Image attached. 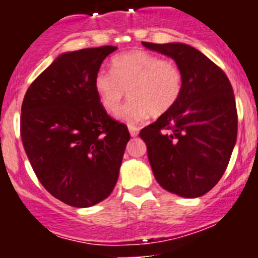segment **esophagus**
Masks as SVG:
<instances>
[{
    "label": "esophagus",
    "instance_id": "34e87169",
    "mask_svg": "<svg viewBox=\"0 0 258 258\" xmlns=\"http://www.w3.org/2000/svg\"><path fill=\"white\" fill-rule=\"evenodd\" d=\"M129 133H131L132 137H137L138 136V127L137 126H133V125H129Z\"/></svg>",
    "mask_w": 258,
    "mask_h": 258
}]
</instances>
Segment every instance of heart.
Returning a JSON list of instances; mask_svg holds the SVG:
<instances>
[{
    "mask_svg": "<svg viewBox=\"0 0 258 258\" xmlns=\"http://www.w3.org/2000/svg\"><path fill=\"white\" fill-rule=\"evenodd\" d=\"M111 70H99L94 77V90L102 106L116 112L127 94L131 99L120 117L127 124L143 121L151 113L163 115L181 97L183 76L170 60L143 50H133L115 56Z\"/></svg>",
    "mask_w": 258,
    "mask_h": 258,
    "instance_id": "obj_1",
    "label": "heart"
}]
</instances>
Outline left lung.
<instances>
[{
  "mask_svg": "<svg viewBox=\"0 0 258 258\" xmlns=\"http://www.w3.org/2000/svg\"><path fill=\"white\" fill-rule=\"evenodd\" d=\"M142 45L172 58L183 76L177 103L140 133L150 165L164 190L187 199L199 198L220 181L236 143L231 84L220 67L190 45Z\"/></svg>",
  "mask_w": 258,
  "mask_h": 258,
  "instance_id": "left-lung-1",
  "label": "left lung"
}]
</instances>
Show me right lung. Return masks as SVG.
Segmentation results:
<instances>
[{
    "instance_id": "1",
    "label": "right lung",
    "mask_w": 258,
    "mask_h": 258,
    "mask_svg": "<svg viewBox=\"0 0 258 258\" xmlns=\"http://www.w3.org/2000/svg\"><path fill=\"white\" fill-rule=\"evenodd\" d=\"M116 49L63 52L31 84L22 104L20 136L38 181L76 208L111 195L131 140L94 90L95 74Z\"/></svg>"
}]
</instances>
